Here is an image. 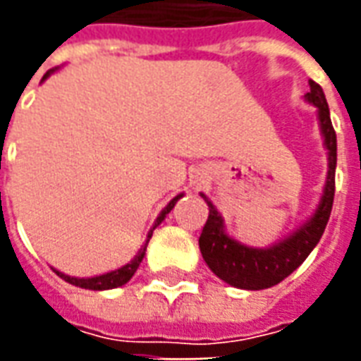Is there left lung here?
<instances>
[{"mask_svg": "<svg viewBox=\"0 0 361 361\" xmlns=\"http://www.w3.org/2000/svg\"><path fill=\"white\" fill-rule=\"evenodd\" d=\"M303 98L305 102L317 108L319 129L326 149L329 170H326L325 188L317 209L302 226L295 228L292 234L269 247L245 245L226 234L222 214L212 204L211 199L201 193L209 207V219L203 228V234L199 238L201 255L209 269L230 286L242 288V290H265L279 284L302 265L325 232L334 199L336 133L331 123V111H329L325 92L317 82L310 81V92Z\"/></svg>", "mask_w": 361, "mask_h": 361, "instance_id": "1", "label": "left lung"}]
</instances>
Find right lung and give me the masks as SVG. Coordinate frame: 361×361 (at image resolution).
Instances as JSON below:
<instances>
[{
	"instance_id": "1",
	"label": "right lung",
	"mask_w": 361,
	"mask_h": 361,
	"mask_svg": "<svg viewBox=\"0 0 361 361\" xmlns=\"http://www.w3.org/2000/svg\"><path fill=\"white\" fill-rule=\"evenodd\" d=\"M56 69H50L48 73L44 75V79H48L51 73H54ZM181 197H183V193H180V195H176L170 201V203L166 204L164 209L160 211V214L157 216V220H154V224H152V228H150V232L147 234V240H145V243H142V247L139 250V253L135 255L129 263H126L123 267H119V269H116V271H110V272H104V274H98V276H87V279H77V276H69V274H66V272L61 271H56V274H58L59 279H63L66 282H69V284H73V286H79V288H85V290H111V288H119L123 286V284H127L129 280H131V276H133L135 272H137V269H139V265H141L142 257H145V251H147V245H149L150 238H152V232L157 230V226H160L162 224V220L166 219V214L172 211L173 207H176V203L180 201Z\"/></svg>"
}]
</instances>
